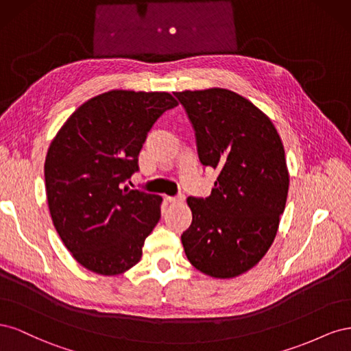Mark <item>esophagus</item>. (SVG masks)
Returning a JSON list of instances; mask_svg holds the SVG:
<instances>
[{"mask_svg": "<svg viewBox=\"0 0 351 351\" xmlns=\"http://www.w3.org/2000/svg\"><path fill=\"white\" fill-rule=\"evenodd\" d=\"M167 200L169 202V204H182V202L184 200V196L183 195H178V196H168Z\"/></svg>", "mask_w": 351, "mask_h": 351, "instance_id": "esophagus-1", "label": "esophagus"}]
</instances>
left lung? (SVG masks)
<instances>
[{
  "label": "left lung",
  "mask_w": 351,
  "mask_h": 351,
  "mask_svg": "<svg viewBox=\"0 0 351 351\" xmlns=\"http://www.w3.org/2000/svg\"><path fill=\"white\" fill-rule=\"evenodd\" d=\"M192 123L202 165L219 173L210 196L187 197L186 256L214 278L253 268L277 236L290 176L281 137L267 114L228 89L174 92Z\"/></svg>",
  "instance_id": "1"
}]
</instances>
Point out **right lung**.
Wrapping results in <instances>:
<instances>
[{
    "mask_svg": "<svg viewBox=\"0 0 351 351\" xmlns=\"http://www.w3.org/2000/svg\"><path fill=\"white\" fill-rule=\"evenodd\" d=\"M178 102L168 92L110 90L74 111L45 159L49 214L82 267L119 275L141 261L162 197L123 183L139 169L147 132Z\"/></svg>",
    "mask_w": 351,
    "mask_h": 351,
    "instance_id": "1",
    "label": "right lung"
}]
</instances>
